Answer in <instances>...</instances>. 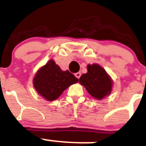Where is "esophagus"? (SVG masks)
<instances>
[{"label": "esophagus", "mask_w": 146, "mask_h": 146, "mask_svg": "<svg viewBox=\"0 0 146 146\" xmlns=\"http://www.w3.org/2000/svg\"><path fill=\"white\" fill-rule=\"evenodd\" d=\"M80 76H81V73H80V72H77L75 74V77L77 78H78V79L80 78Z\"/></svg>", "instance_id": "obj_1"}]
</instances>
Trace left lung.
<instances>
[{"mask_svg": "<svg viewBox=\"0 0 146 146\" xmlns=\"http://www.w3.org/2000/svg\"><path fill=\"white\" fill-rule=\"evenodd\" d=\"M79 83L86 88L92 97L98 100L110 95L113 86L111 78L98 64L88 65L87 73L82 74Z\"/></svg>", "mask_w": 146, "mask_h": 146, "instance_id": "8db88e82", "label": "left lung"}]
</instances>
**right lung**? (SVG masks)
<instances>
[{
    "label": "right lung",
    "mask_w": 146,
    "mask_h": 146,
    "mask_svg": "<svg viewBox=\"0 0 146 146\" xmlns=\"http://www.w3.org/2000/svg\"><path fill=\"white\" fill-rule=\"evenodd\" d=\"M78 80L68 70H61L51 60L37 71L33 78V86L41 96L51 102L57 99L65 90Z\"/></svg>",
    "instance_id": "right-lung-1"
}]
</instances>
